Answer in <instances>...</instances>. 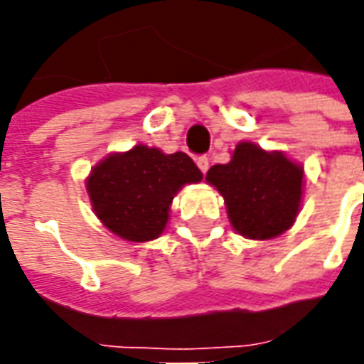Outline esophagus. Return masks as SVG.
I'll return each instance as SVG.
<instances>
[{"label": "esophagus", "mask_w": 364, "mask_h": 364, "mask_svg": "<svg viewBox=\"0 0 364 364\" xmlns=\"http://www.w3.org/2000/svg\"><path fill=\"white\" fill-rule=\"evenodd\" d=\"M197 166L203 173H206V171H208V158H206V156H198Z\"/></svg>", "instance_id": "34e87169"}]
</instances>
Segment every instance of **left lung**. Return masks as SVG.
Returning a JSON list of instances; mask_svg holds the SVG:
<instances>
[{
    "mask_svg": "<svg viewBox=\"0 0 364 364\" xmlns=\"http://www.w3.org/2000/svg\"><path fill=\"white\" fill-rule=\"evenodd\" d=\"M206 181L220 191L237 234L250 240H271L296 220L304 169L282 151H265L257 144L240 142L228 164L208 169Z\"/></svg>",
    "mask_w": 364,
    "mask_h": 364,
    "instance_id": "obj_1",
    "label": "left lung"
}]
</instances>
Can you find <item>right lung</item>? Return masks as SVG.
<instances>
[{"instance_id": "1", "label": "right lung", "mask_w": 364, "mask_h": 364, "mask_svg": "<svg viewBox=\"0 0 364 364\" xmlns=\"http://www.w3.org/2000/svg\"><path fill=\"white\" fill-rule=\"evenodd\" d=\"M203 179L195 161L138 144L101 159L85 181L97 218L128 242H150L166 230L171 200L183 185Z\"/></svg>"}]
</instances>
